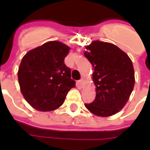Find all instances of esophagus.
Returning <instances> with one entry per match:
<instances>
[{
    "label": "esophagus",
    "instance_id": "obj_1",
    "mask_svg": "<svg viewBox=\"0 0 150 150\" xmlns=\"http://www.w3.org/2000/svg\"><path fill=\"white\" fill-rule=\"evenodd\" d=\"M79 83L80 86H83V84H84V79H81L80 80H79Z\"/></svg>",
    "mask_w": 150,
    "mask_h": 150
}]
</instances>
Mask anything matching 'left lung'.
I'll return each instance as SVG.
<instances>
[{
	"label": "left lung",
	"mask_w": 150,
	"mask_h": 150,
	"mask_svg": "<svg viewBox=\"0 0 150 150\" xmlns=\"http://www.w3.org/2000/svg\"><path fill=\"white\" fill-rule=\"evenodd\" d=\"M84 56L93 66L96 96L85 107L99 116H110L121 110L134 87V69L128 54L114 44L94 41L86 46Z\"/></svg>",
	"instance_id": "obj_1"
}]
</instances>
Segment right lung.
<instances>
[{
    "instance_id": "add662e5",
    "label": "right lung",
    "mask_w": 150,
    "mask_h": 150,
    "mask_svg": "<svg viewBox=\"0 0 150 150\" xmlns=\"http://www.w3.org/2000/svg\"><path fill=\"white\" fill-rule=\"evenodd\" d=\"M70 47L52 41L30 50L21 59L18 77L23 96L32 107L48 112L60 107L75 87L64 63Z\"/></svg>"
}]
</instances>
